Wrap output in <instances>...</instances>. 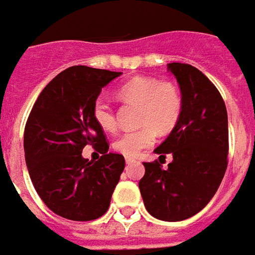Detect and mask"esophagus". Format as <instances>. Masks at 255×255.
Wrapping results in <instances>:
<instances>
[{"instance_id":"esophagus-1","label":"esophagus","mask_w":255,"mask_h":255,"mask_svg":"<svg viewBox=\"0 0 255 255\" xmlns=\"http://www.w3.org/2000/svg\"><path fill=\"white\" fill-rule=\"evenodd\" d=\"M125 160H126V164H131V163H134V161H136V160H134V158H131V157H126Z\"/></svg>"}]
</instances>
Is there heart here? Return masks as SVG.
<instances>
[{
    "label": "heart",
    "instance_id": "obj_1",
    "mask_svg": "<svg viewBox=\"0 0 255 255\" xmlns=\"http://www.w3.org/2000/svg\"><path fill=\"white\" fill-rule=\"evenodd\" d=\"M118 97L124 102L139 104V124L136 130H126L114 141V148L121 154L134 157L154 143L157 131L167 133L177 125L182 109L178 88L171 83H160L151 77H134L119 87ZM94 119L102 130L116 129L114 107L105 97L94 102Z\"/></svg>",
    "mask_w": 255,
    "mask_h": 255
}]
</instances>
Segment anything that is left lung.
<instances>
[{
    "mask_svg": "<svg viewBox=\"0 0 255 255\" xmlns=\"http://www.w3.org/2000/svg\"><path fill=\"white\" fill-rule=\"evenodd\" d=\"M177 78L182 109L177 125L154 153L171 154L160 164L143 163L139 188L147 212L165 222L185 220L201 212L215 196L227 167V111L218 88L198 68L170 63Z\"/></svg>",
    "mask_w": 255,
    "mask_h": 255,
    "instance_id": "1",
    "label": "left lung"
}]
</instances>
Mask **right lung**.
<instances>
[{
	"mask_svg": "<svg viewBox=\"0 0 255 255\" xmlns=\"http://www.w3.org/2000/svg\"><path fill=\"white\" fill-rule=\"evenodd\" d=\"M122 73L74 66L56 76L37 97L25 126L29 177L46 206L61 218L87 222L109 208L125 170L122 154L108 153L105 134L94 119V102ZM85 145L104 154L82 157Z\"/></svg>",
	"mask_w": 255,
	"mask_h": 255,
	"instance_id": "right-lung-1",
	"label": "right lung"
}]
</instances>
